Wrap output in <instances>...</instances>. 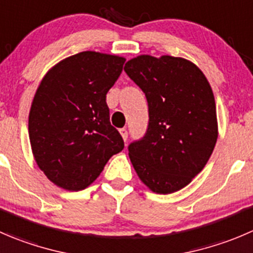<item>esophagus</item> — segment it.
<instances>
[{
  "mask_svg": "<svg viewBox=\"0 0 253 253\" xmlns=\"http://www.w3.org/2000/svg\"><path fill=\"white\" fill-rule=\"evenodd\" d=\"M120 133H121L122 138H124V141L126 142L127 141V137H128V132H127L126 128H121L120 129Z\"/></svg>",
  "mask_w": 253,
  "mask_h": 253,
  "instance_id": "34e87169",
  "label": "esophagus"
}]
</instances>
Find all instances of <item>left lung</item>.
<instances>
[{
    "label": "left lung",
    "instance_id": "1",
    "mask_svg": "<svg viewBox=\"0 0 253 253\" xmlns=\"http://www.w3.org/2000/svg\"><path fill=\"white\" fill-rule=\"evenodd\" d=\"M125 72L148 102L146 133L128 146L132 166L152 192H178L203 170L216 143L211 86L192 61L170 55H139Z\"/></svg>",
    "mask_w": 253,
    "mask_h": 253
}]
</instances>
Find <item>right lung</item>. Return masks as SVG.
I'll return each instance as SVG.
<instances>
[{
  "mask_svg": "<svg viewBox=\"0 0 253 253\" xmlns=\"http://www.w3.org/2000/svg\"><path fill=\"white\" fill-rule=\"evenodd\" d=\"M125 61L82 51L54 65L41 82L29 111V141L37 164L55 185L70 192L87 188L124 149L106 94Z\"/></svg>",
  "mask_w": 253,
  "mask_h": 253,
  "instance_id": "obj_1",
  "label": "right lung"
}]
</instances>
